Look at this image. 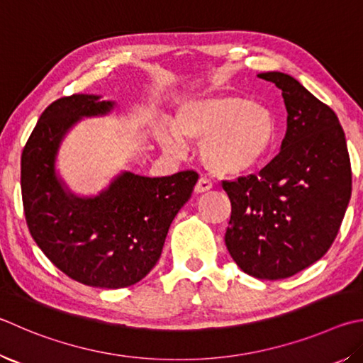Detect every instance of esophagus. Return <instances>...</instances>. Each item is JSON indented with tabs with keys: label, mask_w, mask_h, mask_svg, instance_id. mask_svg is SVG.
Returning <instances> with one entry per match:
<instances>
[{
	"label": "esophagus",
	"mask_w": 363,
	"mask_h": 363,
	"mask_svg": "<svg viewBox=\"0 0 363 363\" xmlns=\"http://www.w3.org/2000/svg\"><path fill=\"white\" fill-rule=\"evenodd\" d=\"M211 187H213V184H211V181H208L206 177H200L199 182L195 184V194L196 195L206 194V192H209Z\"/></svg>",
	"instance_id": "1"
}]
</instances>
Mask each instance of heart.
<instances>
[{"instance_id":"obj_1","label":"heart","mask_w":363,"mask_h":363,"mask_svg":"<svg viewBox=\"0 0 363 363\" xmlns=\"http://www.w3.org/2000/svg\"><path fill=\"white\" fill-rule=\"evenodd\" d=\"M173 133H157L169 154L182 152L181 141L201 143V160L217 176H241L260 168L281 140L274 111L241 95L190 98L176 111Z\"/></svg>"}]
</instances>
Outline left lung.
<instances>
[{
	"label": "left lung",
	"instance_id": "left-lung-1",
	"mask_svg": "<svg viewBox=\"0 0 363 363\" xmlns=\"http://www.w3.org/2000/svg\"><path fill=\"white\" fill-rule=\"evenodd\" d=\"M259 77L282 90L287 131L259 176L222 184L232 203L225 245L242 272L276 281L330 249L351 199L352 171L337 114L292 76Z\"/></svg>",
	"mask_w": 363,
	"mask_h": 363
}]
</instances>
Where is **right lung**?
I'll use <instances>...</instances> for the list:
<instances>
[{
	"label": "right lung",
	"mask_w": 363,
	"mask_h": 363,
	"mask_svg": "<svg viewBox=\"0 0 363 363\" xmlns=\"http://www.w3.org/2000/svg\"><path fill=\"white\" fill-rule=\"evenodd\" d=\"M111 108V101L82 94L50 103L23 147L21 184L26 225L45 257L81 284L122 289L159 262L171 222L192 195L199 173L154 179L123 173L95 199L65 192L54 169L58 144L79 117Z\"/></svg>",
	"instance_id": "right-lung-1"
}]
</instances>
